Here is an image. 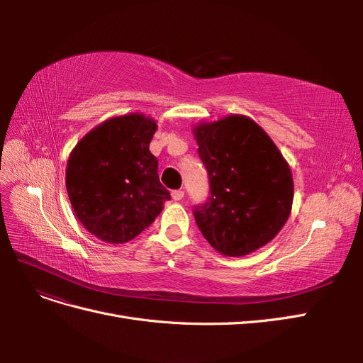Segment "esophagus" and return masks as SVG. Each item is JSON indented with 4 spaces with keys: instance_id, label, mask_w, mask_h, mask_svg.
Segmentation results:
<instances>
[{
    "instance_id": "esophagus-1",
    "label": "esophagus",
    "mask_w": 363,
    "mask_h": 363,
    "mask_svg": "<svg viewBox=\"0 0 363 363\" xmlns=\"http://www.w3.org/2000/svg\"><path fill=\"white\" fill-rule=\"evenodd\" d=\"M172 199L175 200V201H180V200H183V196H184V192L182 191V189H179V191H172Z\"/></svg>"
}]
</instances>
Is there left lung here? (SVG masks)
I'll return each instance as SVG.
<instances>
[{
  "label": "left lung",
  "mask_w": 363,
  "mask_h": 363,
  "mask_svg": "<svg viewBox=\"0 0 363 363\" xmlns=\"http://www.w3.org/2000/svg\"><path fill=\"white\" fill-rule=\"evenodd\" d=\"M211 196L195 206L200 232L224 256L267 245L288 221L294 182L288 162L255 121L230 115L194 128Z\"/></svg>",
  "instance_id": "8db88e82"
}]
</instances>
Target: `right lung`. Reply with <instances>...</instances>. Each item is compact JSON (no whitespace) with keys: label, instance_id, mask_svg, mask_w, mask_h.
Returning <instances> with one entry per match:
<instances>
[{"label":"right lung","instance_id":"1","mask_svg":"<svg viewBox=\"0 0 363 363\" xmlns=\"http://www.w3.org/2000/svg\"><path fill=\"white\" fill-rule=\"evenodd\" d=\"M156 128V121L145 115L115 116L91 130L71 152V206L87 232L104 242L136 238L171 199L150 151Z\"/></svg>","mask_w":363,"mask_h":363}]
</instances>
